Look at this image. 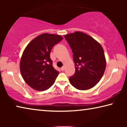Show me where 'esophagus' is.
<instances>
[{"instance_id": "1", "label": "esophagus", "mask_w": 127, "mask_h": 127, "mask_svg": "<svg viewBox=\"0 0 127 127\" xmlns=\"http://www.w3.org/2000/svg\"><path fill=\"white\" fill-rule=\"evenodd\" d=\"M64 69H65V67H64V66H62V67L61 68V70L62 71H64Z\"/></svg>"}]
</instances>
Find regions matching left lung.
Instances as JSON below:
<instances>
[{
	"mask_svg": "<svg viewBox=\"0 0 127 127\" xmlns=\"http://www.w3.org/2000/svg\"><path fill=\"white\" fill-rule=\"evenodd\" d=\"M64 37L72 49L76 68L69 78L70 84L80 90L91 89L100 81L106 68L103 48L94 38L81 32Z\"/></svg>",
	"mask_w": 127,
	"mask_h": 127,
	"instance_id": "1",
	"label": "left lung"
}]
</instances>
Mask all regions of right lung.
I'll return each instance as SVG.
<instances>
[{
	"mask_svg": "<svg viewBox=\"0 0 127 127\" xmlns=\"http://www.w3.org/2000/svg\"><path fill=\"white\" fill-rule=\"evenodd\" d=\"M62 40L60 35L42 33L25 48L21 57L20 70L23 79L32 89L44 91L54 84L59 72L53 67L50 51Z\"/></svg>",
	"mask_w": 127,
	"mask_h": 127,
	"instance_id": "obj_1",
	"label": "right lung"
}]
</instances>
